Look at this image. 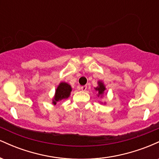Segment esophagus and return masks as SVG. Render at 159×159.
<instances>
[{
    "mask_svg": "<svg viewBox=\"0 0 159 159\" xmlns=\"http://www.w3.org/2000/svg\"><path fill=\"white\" fill-rule=\"evenodd\" d=\"M87 87L86 85L81 86V90L82 91H86V90H87Z\"/></svg>",
    "mask_w": 159,
    "mask_h": 159,
    "instance_id": "1",
    "label": "esophagus"
}]
</instances>
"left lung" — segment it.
<instances>
[{
	"label": "left lung",
	"instance_id": "8db88e82",
	"mask_svg": "<svg viewBox=\"0 0 159 159\" xmlns=\"http://www.w3.org/2000/svg\"><path fill=\"white\" fill-rule=\"evenodd\" d=\"M95 89H96V90H97L98 92V96H100V95H102L103 94L104 91L105 90V86H104L102 82L98 81V86L97 87H96V88H95Z\"/></svg>",
	"mask_w": 159,
	"mask_h": 159
}]
</instances>
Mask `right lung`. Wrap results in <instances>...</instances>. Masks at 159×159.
<instances>
[{
  "label": "right lung",
  "mask_w": 159,
  "mask_h": 159,
  "mask_svg": "<svg viewBox=\"0 0 159 159\" xmlns=\"http://www.w3.org/2000/svg\"><path fill=\"white\" fill-rule=\"evenodd\" d=\"M71 91H72L71 86L69 85L67 83H65V82H62L57 88L55 96H54V100H53V104L56 105L57 102L68 98L70 95Z\"/></svg>",
  "instance_id": "add662e5"
}]
</instances>
